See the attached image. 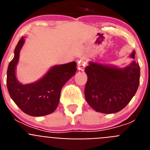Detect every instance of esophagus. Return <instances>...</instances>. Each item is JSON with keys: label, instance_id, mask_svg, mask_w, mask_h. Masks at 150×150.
<instances>
[{"label": "esophagus", "instance_id": "esophagus-1", "mask_svg": "<svg viewBox=\"0 0 150 150\" xmlns=\"http://www.w3.org/2000/svg\"><path fill=\"white\" fill-rule=\"evenodd\" d=\"M86 63L87 62L86 60V59L82 58V59L78 62V70H79V71H83L85 67H86Z\"/></svg>", "mask_w": 150, "mask_h": 150}]
</instances>
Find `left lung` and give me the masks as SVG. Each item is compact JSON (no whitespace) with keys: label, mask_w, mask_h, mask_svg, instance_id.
Masks as SVG:
<instances>
[{"label":"left lung","mask_w":150,"mask_h":150,"mask_svg":"<svg viewBox=\"0 0 150 150\" xmlns=\"http://www.w3.org/2000/svg\"><path fill=\"white\" fill-rule=\"evenodd\" d=\"M135 52L131 55L134 59ZM87 103L95 111L115 113L122 110L134 96L140 84V66L134 61L124 68L90 62L85 68Z\"/></svg>","instance_id":"8db88e82"}]
</instances>
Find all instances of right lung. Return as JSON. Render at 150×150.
<instances>
[{
	"label": "right lung",
	"mask_w": 150,
	"mask_h": 150,
	"mask_svg": "<svg viewBox=\"0 0 150 150\" xmlns=\"http://www.w3.org/2000/svg\"><path fill=\"white\" fill-rule=\"evenodd\" d=\"M25 43L22 37L15 48V55L6 74V86L11 98L24 112L31 116H46L53 112L59 105L61 90L76 71L75 62L53 66L43 77L30 84L22 85L16 76L19 52Z\"/></svg>",
	"instance_id": "add662e5"
}]
</instances>
